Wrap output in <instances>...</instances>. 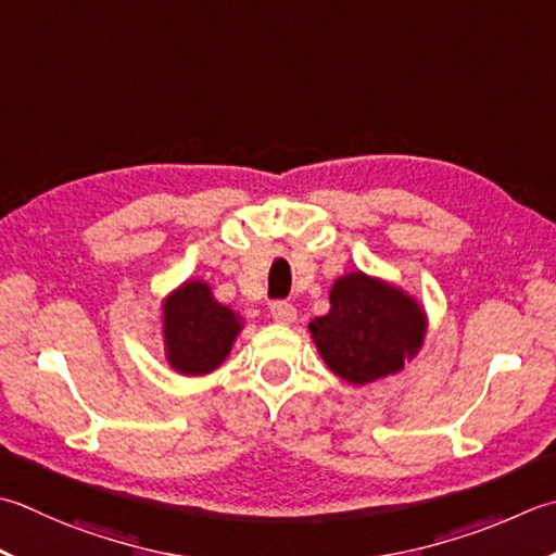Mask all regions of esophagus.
Here are the masks:
<instances>
[{
    "mask_svg": "<svg viewBox=\"0 0 556 556\" xmlns=\"http://www.w3.org/2000/svg\"><path fill=\"white\" fill-rule=\"evenodd\" d=\"M269 313H271V320L279 323V325H291L293 320H296V308H293L291 303H287V301L271 303Z\"/></svg>",
    "mask_w": 556,
    "mask_h": 556,
    "instance_id": "esophagus-1",
    "label": "esophagus"
}]
</instances>
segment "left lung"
I'll list each match as a JSON object with an SVG mask.
<instances>
[{"label": "left lung", "mask_w": 556, "mask_h": 556, "mask_svg": "<svg viewBox=\"0 0 556 556\" xmlns=\"http://www.w3.org/2000/svg\"><path fill=\"white\" fill-rule=\"evenodd\" d=\"M308 330L334 376L366 386L402 371L417 356L427 313L395 285L350 271L334 281L330 311L311 320Z\"/></svg>", "instance_id": "8db88e82"}]
</instances>
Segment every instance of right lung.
Returning <instances> with one entry per match:
<instances>
[{"mask_svg": "<svg viewBox=\"0 0 556 556\" xmlns=\"http://www.w3.org/2000/svg\"><path fill=\"white\" fill-rule=\"evenodd\" d=\"M163 344L168 364L182 376H204L224 364L241 318L214 299L206 281L190 279L161 303Z\"/></svg>", "mask_w": 556, "mask_h": 556, "instance_id": "add662e5", "label": "right lung"}]
</instances>
